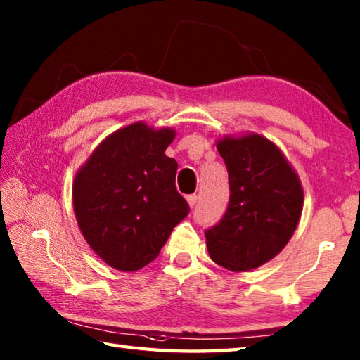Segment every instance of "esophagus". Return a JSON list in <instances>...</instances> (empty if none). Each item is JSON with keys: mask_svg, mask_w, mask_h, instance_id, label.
<instances>
[{"mask_svg": "<svg viewBox=\"0 0 360 360\" xmlns=\"http://www.w3.org/2000/svg\"><path fill=\"white\" fill-rule=\"evenodd\" d=\"M187 201L190 204V207H195L196 202H198V196L196 195H188L187 196Z\"/></svg>", "mask_w": 360, "mask_h": 360, "instance_id": "obj_1", "label": "esophagus"}]
</instances>
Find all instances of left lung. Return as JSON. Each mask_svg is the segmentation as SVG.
Segmentation results:
<instances>
[{
  "label": "left lung",
  "mask_w": 360,
  "mask_h": 360,
  "mask_svg": "<svg viewBox=\"0 0 360 360\" xmlns=\"http://www.w3.org/2000/svg\"><path fill=\"white\" fill-rule=\"evenodd\" d=\"M217 148L231 196L223 218L204 232L209 254L229 271L255 269L292 236L303 207L302 184L277 145L262 136L224 137Z\"/></svg>",
  "instance_id": "1"
}]
</instances>
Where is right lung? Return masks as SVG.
<instances>
[{
  "instance_id": "1",
  "label": "right lung",
  "mask_w": 360,
  "mask_h": 360,
  "mask_svg": "<svg viewBox=\"0 0 360 360\" xmlns=\"http://www.w3.org/2000/svg\"><path fill=\"white\" fill-rule=\"evenodd\" d=\"M170 128L142 122L108 136L75 174V218L96 254L131 272L155 259L190 207L176 190L178 162L165 156Z\"/></svg>"
}]
</instances>
